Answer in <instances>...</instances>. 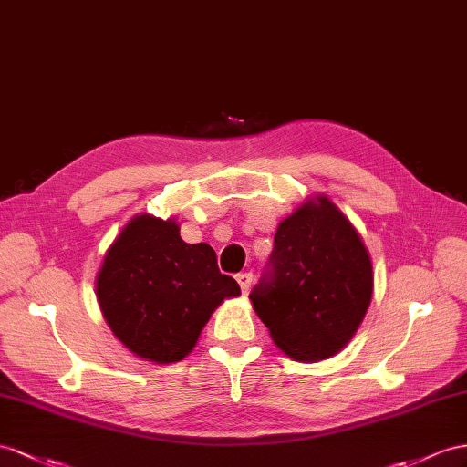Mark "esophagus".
<instances>
[{
  "label": "esophagus",
  "instance_id": "1",
  "mask_svg": "<svg viewBox=\"0 0 467 467\" xmlns=\"http://www.w3.org/2000/svg\"><path fill=\"white\" fill-rule=\"evenodd\" d=\"M236 282H238V285H241V292H243V296H246V294H248V290H250V285H253V274H250V272L238 274V276H236Z\"/></svg>",
  "mask_w": 467,
  "mask_h": 467
}]
</instances>
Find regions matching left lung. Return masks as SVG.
<instances>
[{"label":"left lung","instance_id":"left-lung-1","mask_svg":"<svg viewBox=\"0 0 467 467\" xmlns=\"http://www.w3.org/2000/svg\"><path fill=\"white\" fill-rule=\"evenodd\" d=\"M270 268L248 297L276 348L307 363L339 353L373 297V262L336 202L314 195L285 217Z\"/></svg>","mask_w":467,"mask_h":467}]
</instances>
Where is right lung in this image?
Listing matches in <instances>:
<instances>
[{"mask_svg": "<svg viewBox=\"0 0 467 467\" xmlns=\"http://www.w3.org/2000/svg\"><path fill=\"white\" fill-rule=\"evenodd\" d=\"M94 285L116 339L155 365L185 358L214 309L241 296L209 244H187L175 219L148 213L130 219L106 250Z\"/></svg>", "mask_w": 467, "mask_h": 467, "instance_id": "1", "label": "right lung"}]
</instances>
